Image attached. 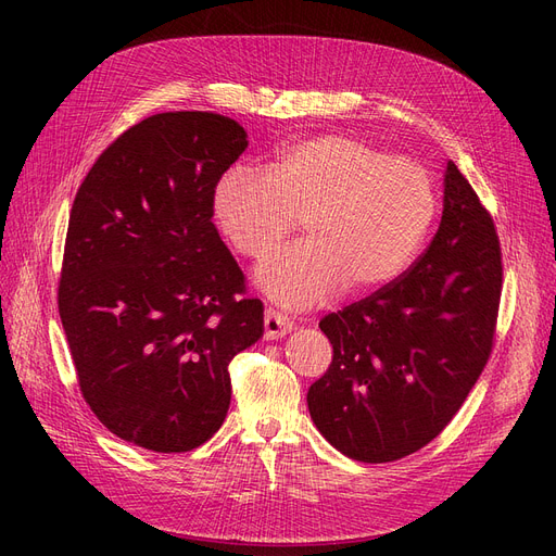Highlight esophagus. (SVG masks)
Segmentation results:
<instances>
[{
    "instance_id": "obj_1",
    "label": "esophagus",
    "mask_w": 556,
    "mask_h": 556,
    "mask_svg": "<svg viewBox=\"0 0 556 556\" xmlns=\"http://www.w3.org/2000/svg\"><path fill=\"white\" fill-rule=\"evenodd\" d=\"M263 338L266 340H277V338H283L286 333L293 331V323L290 319L273 308L266 311V317H263Z\"/></svg>"
}]
</instances>
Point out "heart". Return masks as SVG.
I'll list each match as a JSON object with an SVG mask.
<instances>
[{
    "label": "heart",
    "mask_w": 556,
    "mask_h": 556,
    "mask_svg": "<svg viewBox=\"0 0 556 556\" xmlns=\"http://www.w3.org/2000/svg\"><path fill=\"white\" fill-rule=\"evenodd\" d=\"M212 214L229 245L268 254L302 216L306 239L277 250L254 270L263 295L308 308L399 279L437 214L432 175L346 135L281 149L266 170L227 168L212 191Z\"/></svg>",
    "instance_id": "heart-1"
}]
</instances>
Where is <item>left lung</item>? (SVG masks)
<instances>
[{
	"mask_svg": "<svg viewBox=\"0 0 556 556\" xmlns=\"http://www.w3.org/2000/svg\"><path fill=\"white\" fill-rule=\"evenodd\" d=\"M501 286L493 220L448 162L442 223L426 254L401 279L319 323L333 361L306 401L325 440L367 464L432 442L489 361Z\"/></svg>",
	"mask_w": 556,
	"mask_h": 556,
	"instance_id": "left-lung-1",
	"label": "left lung"
}]
</instances>
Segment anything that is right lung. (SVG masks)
Segmentation results:
<instances>
[{"instance_id":"obj_1","label":"right lung","mask_w":556,"mask_h":556,"mask_svg":"<svg viewBox=\"0 0 556 556\" xmlns=\"http://www.w3.org/2000/svg\"><path fill=\"white\" fill-rule=\"evenodd\" d=\"M248 149L214 112H162L101 153L74 198L58 311L99 421L155 453L223 426L227 365L263 336V304L212 223V191Z\"/></svg>"}]
</instances>
